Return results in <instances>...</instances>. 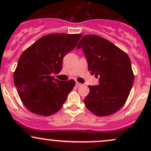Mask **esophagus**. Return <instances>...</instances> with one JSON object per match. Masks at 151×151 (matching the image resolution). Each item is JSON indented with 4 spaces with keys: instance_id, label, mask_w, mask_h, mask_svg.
Returning a JSON list of instances; mask_svg holds the SVG:
<instances>
[{
    "instance_id": "obj_1",
    "label": "esophagus",
    "mask_w": 151,
    "mask_h": 151,
    "mask_svg": "<svg viewBox=\"0 0 151 151\" xmlns=\"http://www.w3.org/2000/svg\"><path fill=\"white\" fill-rule=\"evenodd\" d=\"M76 86H81V84H80V83H79V82H76Z\"/></svg>"
}]
</instances>
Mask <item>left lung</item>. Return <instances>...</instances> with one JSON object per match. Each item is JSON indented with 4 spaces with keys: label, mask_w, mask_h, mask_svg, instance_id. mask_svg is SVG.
Here are the masks:
<instances>
[{
    "label": "left lung",
    "mask_w": 151,
    "mask_h": 151,
    "mask_svg": "<svg viewBox=\"0 0 151 151\" xmlns=\"http://www.w3.org/2000/svg\"><path fill=\"white\" fill-rule=\"evenodd\" d=\"M77 48L84 50L90 74L99 77V85L89 86L84 99L86 107L99 116L116 113L125 104L134 80L129 57L96 35L84 36Z\"/></svg>",
    "instance_id": "1"
}]
</instances>
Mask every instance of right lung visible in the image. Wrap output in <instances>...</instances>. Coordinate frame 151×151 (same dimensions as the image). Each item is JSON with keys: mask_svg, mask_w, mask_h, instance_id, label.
Here are the masks:
<instances>
[{"mask_svg": "<svg viewBox=\"0 0 151 151\" xmlns=\"http://www.w3.org/2000/svg\"><path fill=\"white\" fill-rule=\"evenodd\" d=\"M81 37V34L46 35L20 55L13 79L22 104L32 113L48 116L61 109L75 81H60L52 74L61 71L63 58Z\"/></svg>", "mask_w": 151, "mask_h": 151, "instance_id": "obj_1", "label": "right lung"}]
</instances>
